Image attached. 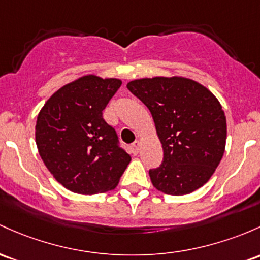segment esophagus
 Returning <instances> with one entry per match:
<instances>
[{"label": "esophagus", "mask_w": 260, "mask_h": 260, "mask_svg": "<svg viewBox=\"0 0 260 260\" xmlns=\"http://www.w3.org/2000/svg\"><path fill=\"white\" fill-rule=\"evenodd\" d=\"M139 147H141V143H139L138 141H136V142H133V144L131 145V150H132V153L135 154H138V152H139Z\"/></svg>", "instance_id": "esophagus-1"}]
</instances>
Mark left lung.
Listing matches in <instances>:
<instances>
[{
    "instance_id": "1",
    "label": "left lung",
    "mask_w": 260,
    "mask_h": 260,
    "mask_svg": "<svg viewBox=\"0 0 260 260\" xmlns=\"http://www.w3.org/2000/svg\"><path fill=\"white\" fill-rule=\"evenodd\" d=\"M152 113L162 145L161 164L149 170L154 187L186 195L206 184L226 147V116L211 91L186 78L139 79L127 84Z\"/></svg>"
}]
</instances>
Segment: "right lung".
Masks as SVG:
<instances>
[{"label": "right lung", "instance_id": "right-lung-1", "mask_svg": "<svg viewBox=\"0 0 260 260\" xmlns=\"http://www.w3.org/2000/svg\"><path fill=\"white\" fill-rule=\"evenodd\" d=\"M122 85L82 76L59 88L39 112L36 142L45 167L68 190L82 195L115 189L131 161L102 111Z\"/></svg>", "mask_w": 260, "mask_h": 260}]
</instances>
